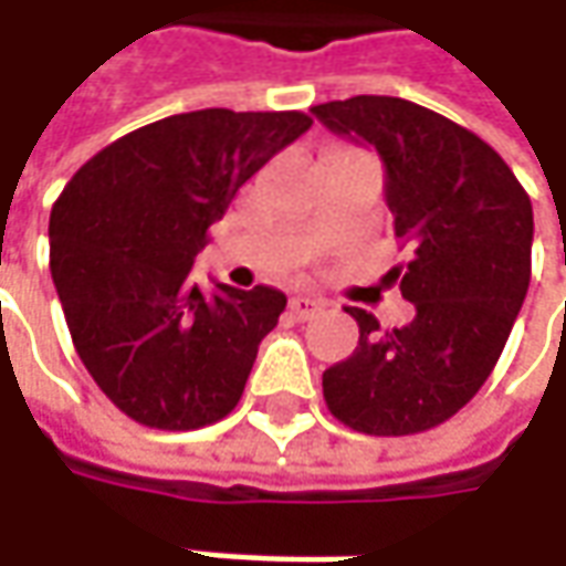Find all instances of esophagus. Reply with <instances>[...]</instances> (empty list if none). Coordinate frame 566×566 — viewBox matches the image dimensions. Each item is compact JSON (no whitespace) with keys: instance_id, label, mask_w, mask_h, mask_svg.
<instances>
[{"instance_id":"34e87169","label":"esophagus","mask_w":566,"mask_h":566,"mask_svg":"<svg viewBox=\"0 0 566 566\" xmlns=\"http://www.w3.org/2000/svg\"><path fill=\"white\" fill-rule=\"evenodd\" d=\"M324 298H315V295H295V298H290V315L295 317V321H308V317H315L324 312Z\"/></svg>"}]
</instances>
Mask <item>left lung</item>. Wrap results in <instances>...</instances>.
I'll use <instances>...</instances> for the list:
<instances>
[{
    "instance_id": "8db88e82",
    "label": "left lung",
    "mask_w": 566,
    "mask_h": 566,
    "mask_svg": "<svg viewBox=\"0 0 566 566\" xmlns=\"http://www.w3.org/2000/svg\"><path fill=\"white\" fill-rule=\"evenodd\" d=\"M312 113L378 150L394 235L412 251L390 276L416 305L394 331L346 308L359 346L324 371V400L361 434L428 431L479 394L504 353L533 273L530 195L494 147L419 103L361 94Z\"/></svg>"
}]
</instances>
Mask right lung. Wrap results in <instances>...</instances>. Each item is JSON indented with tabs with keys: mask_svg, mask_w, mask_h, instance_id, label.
<instances>
[{
	"mask_svg": "<svg viewBox=\"0 0 566 566\" xmlns=\"http://www.w3.org/2000/svg\"><path fill=\"white\" fill-rule=\"evenodd\" d=\"M308 128L305 113H179L103 147L62 188L55 293L84 368L128 419L188 431L235 409L286 295L205 293L191 264L235 191Z\"/></svg>",
	"mask_w": 566,
	"mask_h": 566,
	"instance_id": "obj_1",
	"label": "right lung"
}]
</instances>
